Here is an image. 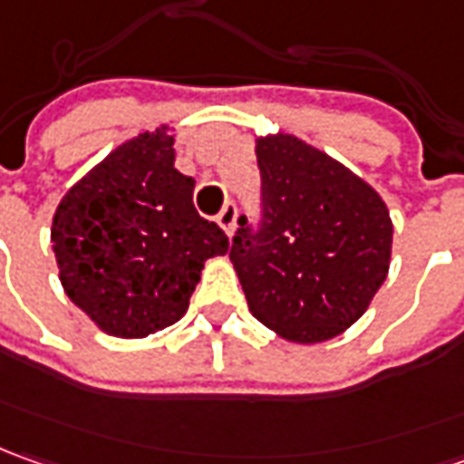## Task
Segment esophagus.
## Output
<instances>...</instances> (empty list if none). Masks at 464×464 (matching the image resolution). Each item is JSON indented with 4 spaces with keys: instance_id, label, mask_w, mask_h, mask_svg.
I'll use <instances>...</instances> for the list:
<instances>
[{
    "instance_id": "obj_1",
    "label": "esophagus",
    "mask_w": 464,
    "mask_h": 464,
    "mask_svg": "<svg viewBox=\"0 0 464 464\" xmlns=\"http://www.w3.org/2000/svg\"><path fill=\"white\" fill-rule=\"evenodd\" d=\"M236 216H238V210H236V202H226L223 205V210L218 213V223H220V228L231 236L233 228H236Z\"/></svg>"
}]
</instances>
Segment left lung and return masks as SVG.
<instances>
[{"mask_svg": "<svg viewBox=\"0 0 464 464\" xmlns=\"http://www.w3.org/2000/svg\"><path fill=\"white\" fill-rule=\"evenodd\" d=\"M259 218L231 241L248 311L290 342L315 343L367 311L391 266L385 202L339 161L293 136L256 140Z\"/></svg>", "mask_w": 464, "mask_h": 464, "instance_id": "1", "label": "left lung"}]
</instances>
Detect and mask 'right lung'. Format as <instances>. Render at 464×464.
Wrapping results in <instances>:
<instances>
[{
    "mask_svg": "<svg viewBox=\"0 0 464 464\" xmlns=\"http://www.w3.org/2000/svg\"><path fill=\"white\" fill-rule=\"evenodd\" d=\"M171 146L164 130L122 143L53 216L61 285L112 336L140 339L177 324L205 259L228 251L223 228L195 210V179L174 169Z\"/></svg>",
    "mask_w": 464,
    "mask_h": 464,
    "instance_id": "obj_1",
    "label": "right lung"
}]
</instances>
